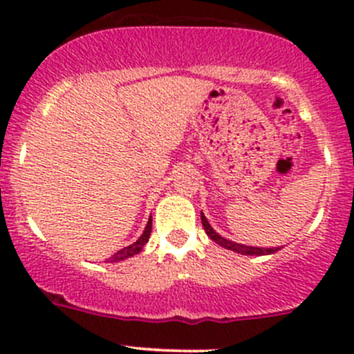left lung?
Masks as SVG:
<instances>
[{
    "label": "left lung",
    "instance_id": "obj_1",
    "mask_svg": "<svg viewBox=\"0 0 354 354\" xmlns=\"http://www.w3.org/2000/svg\"><path fill=\"white\" fill-rule=\"evenodd\" d=\"M200 217H202V226L203 230H205L207 236L210 238L212 241H216L217 245L223 246V248L226 250H231V252H236V253H241V255H272V253L279 252L283 246H272V248H260V246H250V245H241V243H236V241H231V240H226V238L221 236L219 233H216L214 231V227L210 226L209 221H207V217L203 216V212H200Z\"/></svg>",
    "mask_w": 354,
    "mask_h": 354
}]
</instances>
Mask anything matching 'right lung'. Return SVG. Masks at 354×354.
<instances>
[{"label":"right lung","instance_id":"right-lung-1","mask_svg":"<svg viewBox=\"0 0 354 354\" xmlns=\"http://www.w3.org/2000/svg\"><path fill=\"white\" fill-rule=\"evenodd\" d=\"M151 233H152V219H149L147 221V226H145L144 233L140 234V238H138L137 241H133V243H131V245H128V246H124V248L118 250V252L114 253L113 257H109L108 262H111V263H113V262H121V260H127V259H130V257H133V255H137V253H140L142 250H144V246L147 245Z\"/></svg>","mask_w":354,"mask_h":354}]
</instances>
